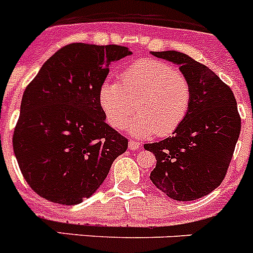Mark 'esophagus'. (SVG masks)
I'll use <instances>...</instances> for the list:
<instances>
[{"label": "esophagus", "instance_id": "esophagus-1", "mask_svg": "<svg viewBox=\"0 0 253 253\" xmlns=\"http://www.w3.org/2000/svg\"><path fill=\"white\" fill-rule=\"evenodd\" d=\"M140 147V144L138 142H134V140H130L129 142V149L130 151H135V149H138Z\"/></svg>", "mask_w": 253, "mask_h": 253}]
</instances>
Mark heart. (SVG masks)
<instances>
[{
  "mask_svg": "<svg viewBox=\"0 0 253 253\" xmlns=\"http://www.w3.org/2000/svg\"><path fill=\"white\" fill-rule=\"evenodd\" d=\"M99 100L111 126L129 124L134 137H167L182 124L191 102V84L173 66L153 59L138 60L122 73L120 82H105ZM137 106H135V104Z\"/></svg>",
  "mask_w": 253,
  "mask_h": 253,
  "instance_id": "heart-1",
  "label": "heart"
}]
</instances>
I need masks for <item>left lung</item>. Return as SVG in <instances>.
Masks as SVG:
<instances>
[{"label": "left lung", "instance_id": "obj_1", "mask_svg": "<svg viewBox=\"0 0 253 253\" xmlns=\"http://www.w3.org/2000/svg\"><path fill=\"white\" fill-rule=\"evenodd\" d=\"M173 64L191 84V102L173 135L144 144L157 160L149 178L169 198L191 202L224 180L241 133V116L229 86L204 64L176 50L152 51Z\"/></svg>", "mask_w": 253, "mask_h": 253}]
</instances>
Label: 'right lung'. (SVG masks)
Masks as SVG:
<instances>
[{
    "mask_svg": "<svg viewBox=\"0 0 253 253\" xmlns=\"http://www.w3.org/2000/svg\"><path fill=\"white\" fill-rule=\"evenodd\" d=\"M129 54L126 46L68 44L25 88L13 152L29 186L45 200L76 205L90 198L128 148L105 122L99 91L111 62Z\"/></svg>",
    "mask_w": 253,
    "mask_h": 253,
    "instance_id": "1",
    "label": "right lung"
}]
</instances>
